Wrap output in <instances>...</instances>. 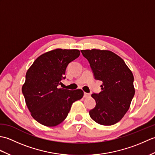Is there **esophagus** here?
Instances as JSON below:
<instances>
[{
	"label": "esophagus",
	"mask_w": 155,
	"mask_h": 155,
	"mask_svg": "<svg viewBox=\"0 0 155 155\" xmlns=\"http://www.w3.org/2000/svg\"><path fill=\"white\" fill-rule=\"evenodd\" d=\"M90 96H91L90 94L87 93H84V98H87V97H90Z\"/></svg>",
	"instance_id": "obj_1"
}]
</instances>
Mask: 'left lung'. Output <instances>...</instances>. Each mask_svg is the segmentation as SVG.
I'll list each match as a JSON object with an SVG mask.
<instances>
[{"label":"left lung","mask_w":155,"mask_h":155,"mask_svg":"<svg viewBox=\"0 0 155 155\" xmlns=\"http://www.w3.org/2000/svg\"><path fill=\"white\" fill-rule=\"evenodd\" d=\"M89 62L94 77L103 81L102 91L92 94L96 106L90 117L102 125H113L120 121L130 107L134 95L132 72L120 57L110 51L82 50Z\"/></svg>","instance_id":"8db88e82"}]
</instances>
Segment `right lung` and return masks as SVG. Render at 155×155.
Listing matches in <instances>:
<instances>
[{
  "instance_id": "right-lung-1",
  "label": "right lung",
  "mask_w": 155,
  "mask_h": 155,
  "mask_svg": "<svg viewBox=\"0 0 155 155\" xmlns=\"http://www.w3.org/2000/svg\"><path fill=\"white\" fill-rule=\"evenodd\" d=\"M79 55L77 49H55L38 57L27 71L22 92L31 116L41 124L54 127L61 123L72 104L83 97L81 89L59 88L66 78L67 66Z\"/></svg>"
}]
</instances>
